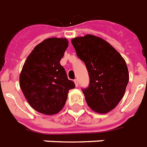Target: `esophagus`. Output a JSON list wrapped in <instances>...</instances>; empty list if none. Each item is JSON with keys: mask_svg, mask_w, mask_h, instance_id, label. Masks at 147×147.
<instances>
[{"mask_svg": "<svg viewBox=\"0 0 147 147\" xmlns=\"http://www.w3.org/2000/svg\"><path fill=\"white\" fill-rule=\"evenodd\" d=\"M74 81L75 86H78V80H77V79H75Z\"/></svg>", "mask_w": 147, "mask_h": 147, "instance_id": "34e87169", "label": "esophagus"}]
</instances>
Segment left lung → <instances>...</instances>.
Listing matches in <instances>:
<instances>
[{
	"label": "left lung",
	"mask_w": 147,
	"mask_h": 147,
	"mask_svg": "<svg viewBox=\"0 0 147 147\" xmlns=\"http://www.w3.org/2000/svg\"><path fill=\"white\" fill-rule=\"evenodd\" d=\"M71 43L89 73V86L82 90L88 106L98 113H108L125 92L129 81L126 62L109 42L97 36L77 37Z\"/></svg>",
	"instance_id": "left-lung-1"
}]
</instances>
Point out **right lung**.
Instances as JSON below:
<instances>
[{
  "label": "right lung",
  "instance_id": "right-lung-1",
  "mask_svg": "<svg viewBox=\"0 0 147 147\" xmlns=\"http://www.w3.org/2000/svg\"><path fill=\"white\" fill-rule=\"evenodd\" d=\"M68 47L67 38H49L36 45L27 57L20 86L30 106L45 115H55L65 105L75 87L60 61Z\"/></svg>",
  "mask_w": 147,
  "mask_h": 147
}]
</instances>
